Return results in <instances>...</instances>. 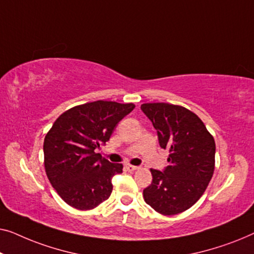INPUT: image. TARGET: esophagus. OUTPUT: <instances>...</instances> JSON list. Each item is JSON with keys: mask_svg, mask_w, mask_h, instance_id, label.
<instances>
[{"mask_svg": "<svg viewBox=\"0 0 254 254\" xmlns=\"http://www.w3.org/2000/svg\"><path fill=\"white\" fill-rule=\"evenodd\" d=\"M126 169H127V171H130V173H132V171L137 170V169H138V167L132 166V164H126Z\"/></svg>", "mask_w": 254, "mask_h": 254, "instance_id": "esophagus-1", "label": "esophagus"}]
</instances>
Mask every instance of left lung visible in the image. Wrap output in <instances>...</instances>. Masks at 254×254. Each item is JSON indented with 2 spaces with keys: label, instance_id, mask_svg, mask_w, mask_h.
Segmentation results:
<instances>
[{
  "label": "left lung",
  "instance_id": "obj_1",
  "mask_svg": "<svg viewBox=\"0 0 254 254\" xmlns=\"http://www.w3.org/2000/svg\"><path fill=\"white\" fill-rule=\"evenodd\" d=\"M141 110L158 131L159 144L169 149L163 171L151 169L153 181L142 192L146 203L162 215H175L198 201L215 168V141L191 110L164 102L144 103Z\"/></svg>",
  "mask_w": 254,
  "mask_h": 254
}]
</instances>
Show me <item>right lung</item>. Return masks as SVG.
<instances>
[{"instance_id": "add662e5", "label": "right lung", "mask_w": 254, "mask_h": 254, "mask_svg": "<svg viewBox=\"0 0 254 254\" xmlns=\"http://www.w3.org/2000/svg\"><path fill=\"white\" fill-rule=\"evenodd\" d=\"M133 108V103L99 100L66 110L53 124L44 141L45 169L67 205L88 210L109 198L112 178L122 173L123 164L102 159L95 148L109 140Z\"/></svg>"}]
</instances>
